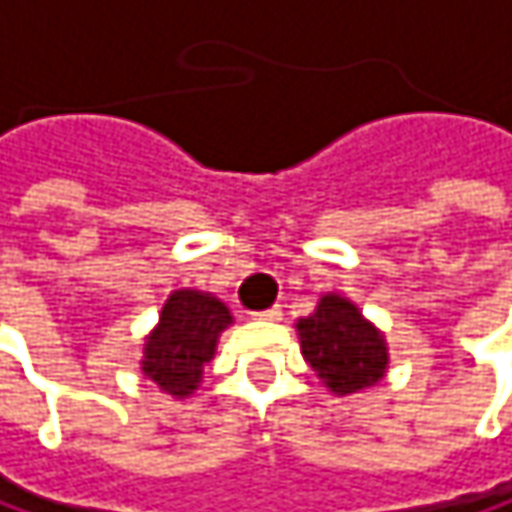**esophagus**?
<instances>
[{"mask_svg": "<svg viewBox=\"0 0 512 512\" xmlns=\"http://www.w3.org/2000/svg\"><path fill=\"white\" fill-rule=\"evenodd\" d=\"M255 319H263V322H278V319H281V307L260 310V313H255Z\"/></svg>", "mask_w": 512, "mask_h": 512, "instance_id": "34e87169", "label": "esophagus"}]
</instances>
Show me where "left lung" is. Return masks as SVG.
<instances>
[{
  "label": "left lung",
  "mask_w": 512,
  "mask_h": 512,
  "mask_svg": "<svg viewBox=\"0 0 512 512\" xmlns=\"http://www.w3.org/2000/svg\"><path fill=\"white\" fill-rule=\"evenodd\" d=\"M296 331L302 357L334 395L360 393L387 378V337L346 296H319L313 313L296 319Z\"/></svg>",
  "instance_id": "obj_1"
}]
</instances>
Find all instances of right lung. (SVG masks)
I'll return each instance as SVG.
<instances>
[{"label": "right lung", "instance_id": "add662e5", "mask_svg": "<svg viewBox=\"0 0 512 512\" xmlns=\"http://www.w3.org/2000/svg\"><path fill=\"white\" fill-rule=\"evenodd\" d=\"M228 325H234V316L213 293L193 287L172 290L158 313V325L143 337V378L178 401L190 398Z\"/></svg>", "mask_w": 512, "mask_h": 512}]
</instances>
